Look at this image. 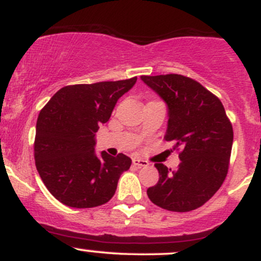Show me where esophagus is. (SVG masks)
I'll return each mask as SVG.
<instances>
[{
    "label": "esophagus",
    "instance_id": "34e87169",
    "mask_svg": "<svg viewBox=\"0 0 261 261\" xmlns=\"http://www.w3.org/2000/svg\"><path fill=\"white\" fill-rule=\"evenodd\" d=\"M133 164L135 167H137V168H142V167H148L149 166V163L147 161L141 160V158H134Z\"/></svg>",
    "mask_w": 261,
    "mask_h": 261
}]
</instances>
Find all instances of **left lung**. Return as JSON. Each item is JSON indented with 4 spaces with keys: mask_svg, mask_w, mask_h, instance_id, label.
Here are the masks:
<instances>
[{
    "mask_svg": "<svg viewBox=\"0 0 261 261\" xmlns=\"http://www.w3.org/2000/svg\"><path fill=\"white\" fill-rule=\"evenodd\" d=\"M168 107L164 139L180 149V164L172 170L155 163L160 179L147 189L154 205L174 212L193 211L208 201L228 172L233 128L215 94L181 74L141 76Z\"/></svg>",
    "mask_w": 261,
    "mask_h": 261,
    "instance_id": "left-lung-1",
    "label": "left lung"
}]
</instances>
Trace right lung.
<instances>
[{"label": "right lung", "instance_id": "obj_1", "mask_svg": "<svg viewBox=\"0 0 261 261\" xmlns=\"http://www.w3.org/2000/svg\"><path fill=\"white\" fill-rule=\"evenodd\" d=\"M137 77L66 86L40 110L34 141L35 166L51 195L66 206L89 208L109 201L131 166L127 155L95 154V133Z\"/></svg>", "mask_w": 261, "mask_h": 261}]
</instances>
